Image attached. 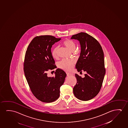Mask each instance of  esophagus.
I'll return each instance as SVG.
<instances>
[{
	"instance_id": "esophagus-1",
	"label": "esophagus",
	"mask_w": 128,
	"mask_h": 128,
	"mask_svg": "<svg viewBox=\"0 0 128 128\" xmlns=\"http://www.w3.org/2000/svg\"><path fill=\"white\" fill-rule=\"evenodd\" d=\"M66 74H67V76H70V75H72V74H70V73H68V72L66 73Z\"/></svg>"
}]
</instances>
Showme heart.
<instances>
[{"label": "heart", "mask_w": 128, "mask_h": 128, "mask_svg": "<svg viewBox=\"0 0 128 128\" xmlns=\"http://www.w3.org/2000/svg\"><path fill=\"white\" fill-rule=\"evenodd\" d=\"M63 44L71 52H73L76 49V44L73 41L70 40H65L63 42ZM58 46L54 47L52 51V55L54 58H57L58 56ZM74 61L70 60L63 59L58 63L59 67L64 70L70 71L72 70L74 64Z\"/></svg>", "instance_id": "1"}]
</instances>
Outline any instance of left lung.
<instances>
[{
  "instance_id": "8db88e82",
  "label": "left lung",
  "mask_w": 128,
  "mask_h": 128,
  "mask_svg": "<svg viewBox=\"0 0 128 128\" xmlns=\"http://www.w3.org/2000/svg\"><path fill=\"white\" fill-rule=\"evenodd\" d=\"M71 39L78 40L81 46L76 68L78 72H86L83 78L75 74L77 83L73 93L80 100L88 101L97 95L102 86L105 74L104 54L99 42L86 33L73 35Z\"/></svg>"
}]
</instances>
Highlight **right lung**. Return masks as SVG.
Returning <instances> with one entry per match:
<instances>
[{"label": "right lung", "mask_w": 128, "mask_h": 128, "mask_svg": "<svg viewBox=\"0 0 128 128\" xmlns=\"http://www.w3.org/2000/svg\"><path fill=\"white\" fill-rule=\"evenodd\" d=\"M60 38L51 36H36L29 44L25 54L24 70L31 91L42 102L51 103L58 99L60 88L67 74L58 68L54 77H48V71L56 68L51 48Z\"/></svg>", "instance_id": "add662e5"}]
</instances>
